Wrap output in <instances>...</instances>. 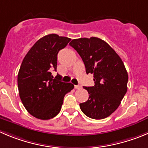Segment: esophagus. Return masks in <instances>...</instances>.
<instances>
[{
	"mask_svg": "<svg viewBox=\"0 0 148 148\" xmlns=\"http://www.w3.org/2000/svg\"><path fill=\"white\" fill-rule=\"evenodd\" d=\"M74 88L75 89H80L81 86L80 85H74Z\"/></svg>",
	"mask_w": 148,
	"mask_h": 148,
	"instance_id": "1",
	"label": "esophagus"
}]
</instances>
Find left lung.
Wrapping results in <instances>:
<instances>
[{
    "mask_svg": "<svg viewBox=\"0 0 148 148\" xmlns=\"http://www.w3.org/2000/svg\"><path fill=\"white\" fill-rule=\"evenodd\" d=\"M82 58L87 74H93L95 85L83 87L88 101L79 103L82 112L92 119L106 118L114 112L127 91L128 73L119 55L97 37L73 39L69 43Z\"/></svg>",
    "mask_w": 148,
    "mask_h": 148,
    "instance_id": "left-lung-1",
    "label": "left lung"
}]
</instances>
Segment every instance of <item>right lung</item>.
Instances as JSON below:
<instances>
[{"mask_svg":"<svg viewBox=\"0 0 148 148\" xmlns=\"http://www.w3.org/2000/svg\"><path fill=\"white\" fill-rule=\"evenodd\" d=\"M71 38L49 34L30 48L23 60L17 76L19 94L25 108L35 118L49 120L60 112L63 98L74 88L70 82L53 78L51 71L57 69L58 53Z\"/></svg>","mask_w":148,"mask_h":148,"instance_id":"add662e5","label":"right lung"}]
</instances>
